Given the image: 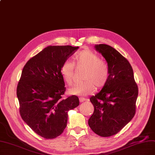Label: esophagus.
<instances>
[{
    "instance_id": "obj_1",
    "label": "esophagus",
    "mask_w": 155,
    "mask_h": 155,
    "mask_svg": "<svg viewBox=\"0 0 155 155\" xmlns=\"http://www.w3.org/2000/svg\"><path fill=\"white\" fill-rule=\"evenodd\" d=\"M86 100L85 99V98H84V97H79V101H80V103H82V102H84V101Z\"/></svg>"
}]
</instances>
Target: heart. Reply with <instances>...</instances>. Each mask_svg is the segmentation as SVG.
Listing matches in <instances>:
<instances>
[{
	"label": "heart",
	"instance_id": "obj_1",
	"mask_svg": "<svg viewBox=\"0 0 155 155\" xmlns=\"http://www.w3.org/2000/svg\"><path fill=\"white\" fill-rule=\"evenodd\" d=\"M74 63L64 61L60 67V74L63 79L68 85H72L75 77V65L77 68H84L83 79L84 81L76 84L69 90L71 94L87 95L93 93L96 87L103 88L107 84L110 71L108 64L99 58L93 51L86 49L76 52L73 56Z\"/></svg>",
	"mask_w": 155,
	"mask_h": 155
}]
</instances>
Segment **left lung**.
I'll list each match as a JSON object with an SVG mask.
<instances>
[{"instance_id": "obj_1", "label": "left lung", "mask_w": 155, "mask_h": 155, "mask_svg": "<svg viewBox=\"0 0 155 155\" xmlns=\"http://www.w3.org/2000/svg\"><path fill=\"white\" fill-rule=\"evenodd\" d=\"M95 49L107 61L110 77L105 87L90 98L94 111L88 125L95 134L108 137L119 133L133 118L138 88L126 58L108 45H97Z\"/></svg>"}]
</instances>
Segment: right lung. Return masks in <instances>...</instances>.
Masks as SVG:
<instances>
[{
	"mask_svg": "<svg viewBox=\"0 0 155 155\" xmlns=\"http://www.w3.org/2000/svg\"><path fill=\"white\" fill-rule=\"evenodd\" d=\"M79 47L48 46L25 63L17 84L22 119L46 139L60 136L67 124L68 111L79 104L76 95L63 98L66 88L61 64Z\"/></svg>",
	"mask_w": 155,
	"mask_h": 155,
	"instance_id": "add662e5",
	"label": "right lung"
}]
</instances>
